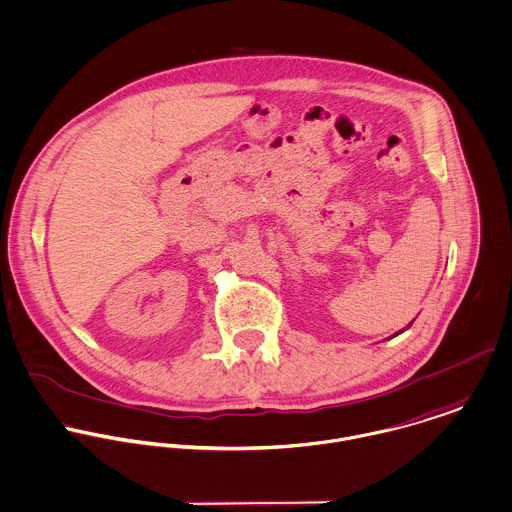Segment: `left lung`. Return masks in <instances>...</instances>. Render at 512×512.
I'll list each match as a JSON object with an SVG mask.
<instances>
[{
    "label": "left lung",
    "mask_w": 512,
    "mask_h": 512,
    "mask_svg": "<svg viewBox=\"0 0 512 512\" xmlns=\"http://www.w3.org/2000/svg\"><path fill=\"white\" fill-rule=\"evenodd\" d=\"M411 322H413V320H411ZM411 322H409L408 326H411ZM400 332H404V330H400ZM400 332H396V334H394V336H398V334H400Z\"/></svg>",
    "instance_id": "8db88e82"
}]
</instances>
